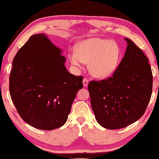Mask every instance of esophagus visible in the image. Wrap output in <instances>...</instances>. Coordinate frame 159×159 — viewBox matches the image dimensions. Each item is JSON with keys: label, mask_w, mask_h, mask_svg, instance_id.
Here are the masks:
<instances>
[{"label": "esophagus", "mask_w": 159, "mask_h": 159, "mask_svg": "<svg viewBox=\"0 0 159 159\" xmlns=\"http://www.w3.org/2000/svg\"><path fill=\"white\" fill-rule=\"evenodd\" d=\"M88 80L86 79V78H84L83 80V86L84 87H87V85H88Z\"/></svg>", "instance_id": "1"}]
</instances>
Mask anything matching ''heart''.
Segmentation results:
<instances>
[{
    "instance_id": "heart-1",
    "label": "heart",
    "mask_w": 159,
    "mask_h": 159,
    "mask_svg": "<svg viewBox=\"0 0 159 159\" xmlns=\"http://www.w3.org/2000/svg\"><path fill=\"white\" fill-rule=\"evenodd\" d=\"M120 54V48L116 41L93 38L80 43L77 52L71 53L70 58L76 66H81L84 62L89 64L90 74L96 78L103 79L116 70Z\"/></svg>"
}]
</instances>
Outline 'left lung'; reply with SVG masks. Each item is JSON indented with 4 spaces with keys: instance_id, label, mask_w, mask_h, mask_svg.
<instances>
[{
    "instance_id": "8db88e82",
    "label": "left lung",
    "mask_w": 159,
    "mask_h": 159,
    "mask_svg": "<svg viewBox=\"0 0 159 159\" xmlns=\"http://www.w3.org/2000/svg\"><path fill=\"white\" fill-rule=\"evenodd\" d=\"M112 77L88 84L96 120L106 129H120L143 116L152 94L151 68L142 50L129 39Z\"/></svg>"
}]
</instances>
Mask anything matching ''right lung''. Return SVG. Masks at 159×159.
<instances>
[{
	"label": "right lung",
	"instance_id": "right-lung-1",
	"mask_svg": "<svg viewBox=\"0 0 159 159\" xmlns=\"http://www.w3.org/2000/svg\"><path fill=\"white\" fill-rule=\"evenodd\" d=\"M62 52L45 34H37L29 38L13 60L9 78L11 100L21 118L37 129L62 126L83 87V77L66 70Z\"/></svg>",
	"mask_w": 159,
	"mask_h": 159
}]
</instances>
